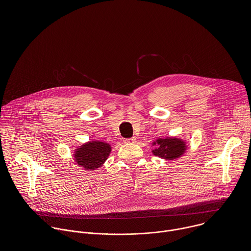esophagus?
I'll return each instance as SVG.
<instances>
[{"label":"esophagus","instance_id":"obj_1","mask_svg":"<svg viewBox=\"0 0 251 251\" xmlns=\"http://www.w3.org/2000/svg\"><path fill=\"white\" fill-rule=\"evenodd\" d=\"M135 141H136V138H129V139H124L123 140V142L124 143H126V144H130V143H135Z\"/></svg>","mask_w":251,"mask_h":251}]
</instances>
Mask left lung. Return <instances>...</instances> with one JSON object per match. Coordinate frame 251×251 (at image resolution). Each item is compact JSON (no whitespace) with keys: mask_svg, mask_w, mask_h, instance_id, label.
I'll list each match as a JSON object with an SVG mask.
<instances>
[{"mask_svg":"<svg viewBox=\"0 0 251 251\" xmlns=\"http://www.w3.org/2000/svg\"><path fill=\"white\" fill-rule=\"evenodd\" d=\"M153 146H156V148L152 150L153 154L166 160L180 158L187 150L186 142L176 137L159 138L153 142Z\"/></svg>","mask_w":251,"mask_h":251,"instance_id":"obj_1","label":"left lung"}]
</instances>
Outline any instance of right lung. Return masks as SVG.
<instances>
[{
    "label": "right lung",
    "instance_id": "right-lung-1",
    "mask_svg": "<svg viewBox=\"0 0 251 251\" xmlns=\"http://www.w3.org/2000/svg\"><path fill=\"white\" fill-rule=\"evenodd\" d=\"M111 152V146L106 142L89 141L75 151V160L85 170H95L105 163Z\"/></svg>",
    "mask_w": 251,
    "mask_h": 251
}]
</instances>
